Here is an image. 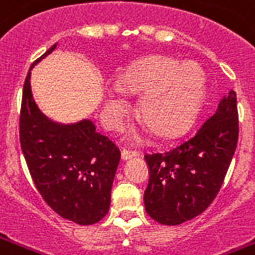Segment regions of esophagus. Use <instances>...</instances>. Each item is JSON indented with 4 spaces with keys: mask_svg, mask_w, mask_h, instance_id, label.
Returning <instances> with one entry per match:
<instances>
[{
    "mask_svg": "<svg viewBox=\"0 0 255 255\" xmlns=\"http://www.w3.org/2000/svg\"><path fill=\"white\" fill-rule=\"evenodd\" d=\"M138 156H139V152H136V150H129V149H123L122 150L123 160H128V158L138 157Z\"/></svg>",
    "mask_w": 255,
    "mask_h": 255,
    "instance_id": "34e87169",
    "label": "esophagus"
}]
</instances>
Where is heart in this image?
Here are the masks:
<instances>
[{
	"mask_svg": "<svg viewBox=\"0 0 255 255\" xmlns=\"http://www.w3.org/2000/svg\"><path fill=\"white\" fill-rule=\"evenodd\" d=\"M120 87L109 91L105 101V120L115 129L124 127L131 112L129 94L141 95L140 119L160 136H175L189 126L204 97V74L192 62L179 63L165 56H152L128 67Z\"/></svg>",
	"mask_w": 255,
	"mask_h": 255,
	"instance_id": "1",
	"label": "heart"
}]
</instances>
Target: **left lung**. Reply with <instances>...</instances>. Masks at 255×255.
<instances>
[{
    "label": "left lung",
    "instance_id": "left-lung-1",
    "mask_svg": "<svg viewBox=\"0 0 255 255\" xmlns=\"http://www.w3.org/2000/svg\"><path fill=\"white\" fill-rule=\"evenodd\" d=\"M238 138L239 116L232 90L192 136L164 153L145 154L146 213L163 225H179L202 214L220 192Z\"/></svg>",
    "mask_w": 255,
    "mask_h": 255
}]
</instances>
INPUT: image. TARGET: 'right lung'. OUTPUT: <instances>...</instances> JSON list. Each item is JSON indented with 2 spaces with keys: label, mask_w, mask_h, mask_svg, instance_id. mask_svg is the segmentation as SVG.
<instances>
[{
  "label": "right lung",
  "mask_w": 255,
  "mask_h": 255,
  "mask_svg": "<svg viewBox=\"0 0 255 255\" xmlns=\"http://www.w3.org/2000/svg\"><path fill=\"white\" fill-rule=\"evenodd\" d=\"M56 48L48 49L31 65ZM30 70L24 80L19 136L30 175L42 199L56 214L78 225L101 221L110 207V193L120 150L112 140L97 132L95 124L51 122L37 108Z\"/></svg>",
  "instance_id": "1"
}]
</instances>
